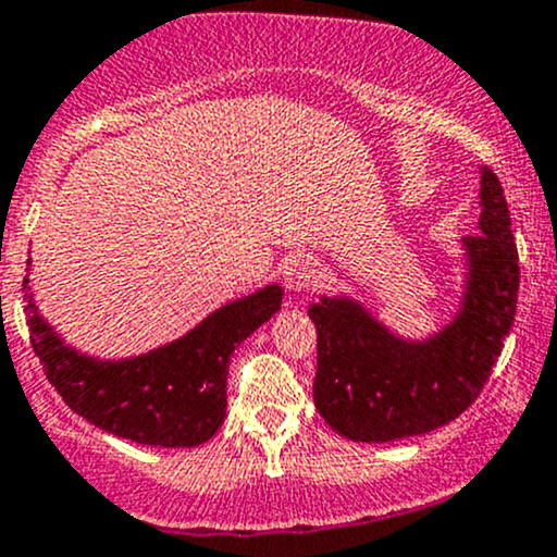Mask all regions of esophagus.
I'll return each mask as SVG.
<instances>
[{
	"mask_svg": "<svg viewBox=\"0 0 557 557\" xmlns=\"http://www.w3.org/2000/svg\"><path fill=\"white\" fill-rule=\"evenodd\" d=\"M318 280V263H314L312 256L298 253L285 263V283L294 290H309Z\"/></svg>",
	"mask_w": 557,
	"mask_h": 557,
	"instance_id": "34e87169",
	"label": "esophagus"
}]
</instances>
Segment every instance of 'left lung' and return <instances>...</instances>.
I'll use <instances>...</instances> for the list:
<instances>
[{
    "instance_id": "8db88e82",
    "label": "left lung",
    "mask_w": 557,
    "mask_h": 557,
    "mask_svg": "<svg viewBox=\"0 0 557 557\" xmlns=\"http://www.w3.org/2000/svg\"><path fill=\"white\" fill-rule=\"evenodd\" d=\"M480 232L461 239L467 280L461 309L424 342L395 336L352 298L309 307L318 327L314 406L338 435L389 443L424 435L475 403L499 360L518 307V248L505 189L480 171Z\"/></svg>"
}]
</instances>
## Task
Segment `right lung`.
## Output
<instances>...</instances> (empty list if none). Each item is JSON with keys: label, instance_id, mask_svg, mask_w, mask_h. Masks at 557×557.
Returning <instances> with one entry per match:
<instances>
[{"label": "right lung", "instance_id": "1", "mask_svg": "<svg viewBox=\"0 0 557 557\" xmlns=\"http://www.w3.org/2000/svg\"><path fill=\"white\" fill-rule=\"evenodd\" d=\"M23 290H28V277ZM26 301L34 352L47 382L74 413L140 446L191 448L224 424L234 347L277 312L283 288L267 285L230 301L186 336L127 360H96L66 347L37 312L32 294Z\"/></svg>", "mask_w": 557, "mask_h": 557}]
</instances>
